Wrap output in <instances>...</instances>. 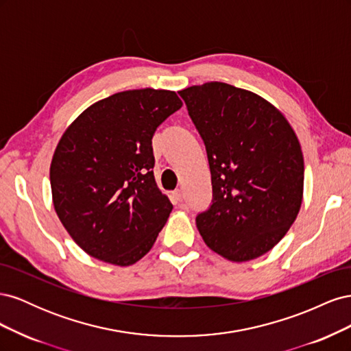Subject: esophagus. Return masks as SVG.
I'll list each match as a JSON object with an SVG mask.
<instances>
[{
  "label": "esophagus",
  "mask_w": 351,
  "mask_h": 351,
  "mask_svg": "<svg viewBox=\"0 0 351 351\" xmlns=\"http://www.w3.org/2000/svg\"><path fill=\"white\" fill-rule=\"evenodd\" d=\"M173 199H174L176 202H182V200H183L182 190H174V192H173Z\"/></svg>",
  "instance_id": "34e87169"
}]
</instances>
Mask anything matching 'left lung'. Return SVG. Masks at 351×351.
<instances>
[{"instance_id":"8db88e82","label":"left lung","mask_w":351,"mask_h":351,"mask_svg":"<svg viewBox=\"0 0 351 351\" xmlns=\"http://www.w3.org/2000/svg\"><path fill=\"white\" fill-rule=\"evenodd\" d=\"M206 146L212 205L196 217L206 246L232 262L269 252L293 226L304 162L285 117L259 95L222 82L180 90Z\"/></svg>"}]
</instances>
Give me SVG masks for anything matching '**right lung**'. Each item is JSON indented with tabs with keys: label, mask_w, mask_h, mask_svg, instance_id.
Segmentation results:
<instances>
[{
	"label": "right lung",
	"mask_w": 351,
	"mask_h": 351,
	"mask_svg": "<svg viewBox=\"0 0 351 351\" xmlns=\"http://www.w3.org/2000/svg\"><path fill=\"white\" fill-rule=\"evenodd\" d=\"M182 105L173 90L119 92L90 105L61 136L49 168L52 202L92 258L129 267L152 249L173 210L154 177L152 136Z\"/></svg>",
	"instance_id": "1"
}]
</instances>
